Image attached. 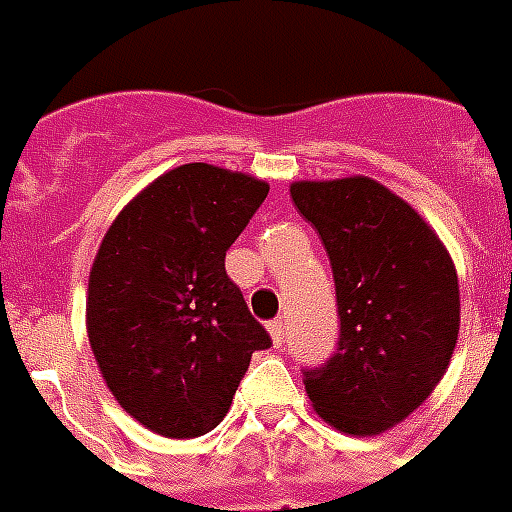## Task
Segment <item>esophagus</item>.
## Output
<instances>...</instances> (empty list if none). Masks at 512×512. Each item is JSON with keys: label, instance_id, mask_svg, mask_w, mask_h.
I'll list each match as a JSON object with an SVG mask.
<instances>
[{"label": "esophagus", "instance_id": "1", "mask_svg": "<svg viewBox=\"0 0 512 512\" xmlns=\"http://www.w3.org/2000/svg\"><path fill=\"white\" fill-rule=\"evenodd\" d=\"M268 332H271L273 337V345H281V342H284V321L273 319L271 324H268Z\"/></svg>", "mask_w": 512, "mask_h": 512}]
</instances>
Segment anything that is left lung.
I'll use <instances>...</instances> for the list:
<instances>
[{"label": "left lung", "instance_id": "left-lung-1", "mask_svg": "<svg viewBox=\"0 0 512 512\" xmlns=\"http://www.w3.org/2000/svg\"><path fill=\"white\" fill-rule=\"evenodd\" d=\"M327 249L340 337L305 366L313 409L342 433L377 436L433 393L460 335L452 257L404 199L369 177L292 185Z\"/></svg>", "mask_w": 512, "mask_h": 512}]
</instances>
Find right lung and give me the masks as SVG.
Masks as SVG:
<instances>
[{
  "mask_svg": "<svg viewBox=\"0 0 512 512\" xmlns=\"http://www.w3.org/2000/svg\"><path fill=\"white\" fill-rule=\"evenodd\" d=\"M265 196L263 180L183 164L103 236L87 295L92 353L124 412L159 436L217 428L252 353L273 345L225 273V252Z\"/></svg>",
  "mask_w": 512,
  "mask_h": 512,
  "instance_id": "obj_1",
  "label": "right lung"
}]
</instances>
